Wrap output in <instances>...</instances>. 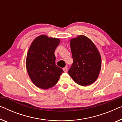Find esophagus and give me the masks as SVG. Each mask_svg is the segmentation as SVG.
I'll list each match as a JSON object with an SVG mask.
<instances>
[{
  "label": "esophagus",
  "instance_id": "34e87169",
  "mask_svg": "<svg viewBox=\"0 0 122 122\" xmlns=\"http://www.w3.org/2000/svg\"><path fill=\"white\" fill-rule=\"evenodd\" d=\"M63 70L65 72H67V71H68V68H67V67H65V68H63Z\"/></svg>",
  "mask_w": 122,
  "mask_h": 122
}]
</instances>
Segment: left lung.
Instances as JSON below:
<instances>
[{
	"instance_id": "1",
	"label": "left lung",
	"mask_w": 122,
	"mask_h": 122,
	"mask_svg": "<svg viewBox=\"0 0 122 122\" xmlns=\"http://www.w3.org/2000/svg\"><path fill=\"white\" fill-rule=\"evenodd\" d=\"M70 41L73 62L68 71L69 75L81 86L91 85L100 72V54L93 41L85 36H78Z\"/></svg>"
}]
</instances>
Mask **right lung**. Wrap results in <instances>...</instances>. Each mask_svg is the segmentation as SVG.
Wrapping results in <instances>:
<instances>
[{
    "instance_id": "add662e5",
    "label": "right lung",
    "mask_w": 122,
    "mask_h": 122,
    "mask_svg": "<svg viewBox=\"0 0 122 122\" xmlns=\"http://www.w3.org/2000/svg\"><path fill=\"white\" fill-rule=\"evenodd\" d=\"M60 43L59 38L38 36L27 52L26 66L32 83L38 88L48 89L55 85L63 72L55 64L54 52Z\"/></svg>"
}]
</instances>
